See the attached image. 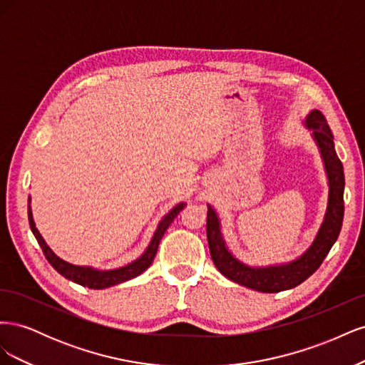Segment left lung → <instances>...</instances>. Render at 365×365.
<instances>
[{
  "mask_svg": "<svg viewBox=\"0 0 365 365\" xmlns=\"http://www.w3.org/2000/svg\"><path fill=\"white\" fill-rule=\"evenodd\" d=\"M306 126L314 130V140L317 141L324 161L329 180V202L324 220L318 230L314 244L302 257L288 264L267 268H251L239 262L228 251L222 233H220L217 215L208 205L207 239L215 267L227 279L245 286V288L260 292H280L295 288L319 268V264L323 263L339 236L342 217H344V169H342V163L335 152L334 135L330 132L326 117L318 109H314L306 117Z\"/></svg>",
  "mask_w": 365,
  "mask_h": 365,
  "instance_id": "left-lung-1",
  "label": "left lung"
}]
</instances>
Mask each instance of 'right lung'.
<instances>
[{"instance_id":"obj_1","label":"right lung","mask_w":365,"mask_h":365,"mask_svg":"<svg viewBox=\"0 0 365 365\" xmlns=\"http://www.w3.org/2000/svg\"><path fill=\"white\" fill-rule=\"evenodd\" d=\"M184 205L185 204L181 202L176 207H173L170 212L161 219V222L158 224V227L155 230V235H153L149 247L146 248L145 252H143V256L140 259L126 264V267H121L118 269H111V271H98V269H93V268L76 267V264H71L68 262L62 260L50 250V247L46 244V240H43L42 236L39 235V231L35 225V220H33V216H31V210H29V224H30L33 235H35V237L38 240L39 247L42 248L43 256H46L48 263L61 275H63L65 279H68L77 284L86 286V288L105 289V288H109V286H114V284L134 279L150 267L153 262V257H155V254L158 251V245L165 233V230L169 228V225L173 222V219L178 216V213L184 208Z\"/></svg>"}]
</instances>
